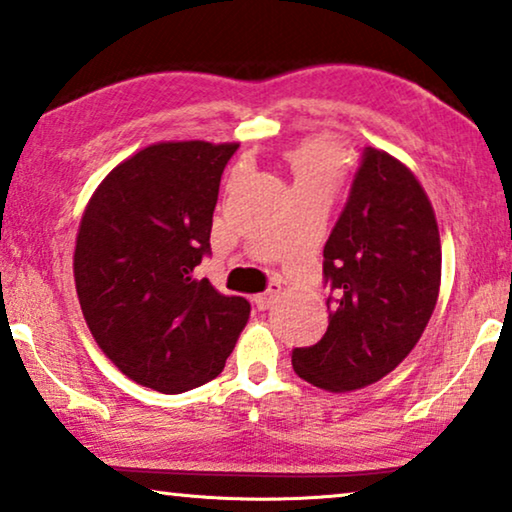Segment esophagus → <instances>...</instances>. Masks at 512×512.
<instances>
[{"mask_svg":"<svg viewBox=\"0 0 512 512\" xmlns=\"http://www.w3.org/2000/svg\"><path fill=\"white\" fill-rule=\"evenodd\" d=\"M280 294V285L278 283H269V287L262 294H255L253 301L255 306L259 308V311H264V308H269L273 301H276V297Z\"/></svg>","mask_w":512,"mask_h":512,"instance_id":"34e87169","label":"esophagus"}]
</instances>
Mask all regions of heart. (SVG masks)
I'll return each instance as SVG.
<instances>
[{
	"mask_svg": "<svg viewBox=\"0 0 512 512\" xmlns=\"http://www.w3.org/2000/svg\"><path fill=\"white\" fill-rule=\"evenodd\" d=\"M292 174L294 197L304 194H334L343 183L348 160L341 143L331 136H311L285 150Z\"/></svg>",
	"mask_w": 512,
	"mask_h": 512,
	"instance_id": "b5f03b06",
	"label": "heart"
}]
</instances>
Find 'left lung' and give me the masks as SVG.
<instances>
[{"instance_id":"1","label":"left lung","mask_w":512,"mask_h":512,"mask_svg":"<svg viewBox=\"0 0 512 512\" xmlns=\"http://www.w3.org/2000/svg\"><path fill=\"white\" fill-rule=\"evenodd\" d=\"M329 327L292 366L329 392L378 383L408 357L436 308L441 236L427 192L406 164L366 148L322 262Z\"/></svg>"}]
</instances>
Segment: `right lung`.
<instances>
[{"instance_id":"1","label":"right lung","mask_w":512,"mask_h":512,"mask_svg":"<svg viewBox=\"0 0 512 512\" xmlns=\"http://www.w3.org/2000/svg\"><path fill=\"white\" fill-rule=\"evenodd\" d=\"M239 143L164 141L92 194L74 253L83 318L134 383L181 394L220 376L250 318L243 297L197 278L211 255L220 178Z\"/></svg>"}]
</instances>
